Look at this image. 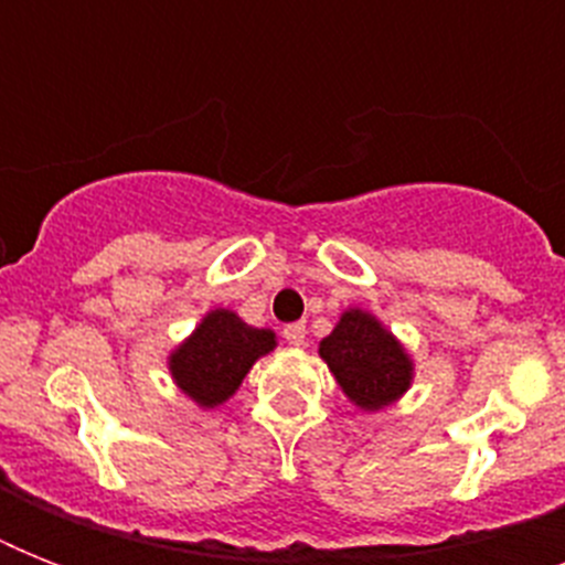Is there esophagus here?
I'll return each instance as SVG.
<instances>
[{
	"label": "esophagus",
	"mask_w": 565,
	"mask_h": 565,
	"mask_svg": "<svg viewBox=\"0 0 565 565\" xmlns=\"http://www.w3.org/2000/svg\"><path fill=\"white\" fill-rule=\"evenodd\" d=\"M284 340L290 345H305V326L301 322H292V326H284Z\"/></svg>",
	"instance_id": "1"
}]
</instances>
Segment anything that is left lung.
Returning <instances> with one entry per match:
<instances>
[{
	"mask_svg": "<svg viewBox=\"0 0 565 565\" xmlns=\"http://www.w3.org/2000/svg\"><path fill=\"white\" fill-rule=\"evenodd\" d=\"M319 358L361 411H381L398 402L413 381L411 354L361 308L345 310L334 331L319 343Z\"/></svg>",
	"mask_w": 565,
	"mask_h": 565,
	"instance_id": "left-lung-1",
	"label": "left lung"
}]
</instances>
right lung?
I'll return each mask as SVG.
<instances>
[{
    "mask_svg": "<svg viewBox=\"0 0 565 565\" xmlns=\"http://www.w3.org/2000/svg\"><path fill=\"white\" fill-rule=\"evenodd\" d=\"M275 349L269 328H252L234 310L216 308L170 354L172 381L199 407L211 411L237 393L243 377Z\"/></svg>",
    "mask_w": 565,
    "mask_h": 565,
    "instance_id": "right-lung-1",
    "label": "right lung"
}]
</instances>
